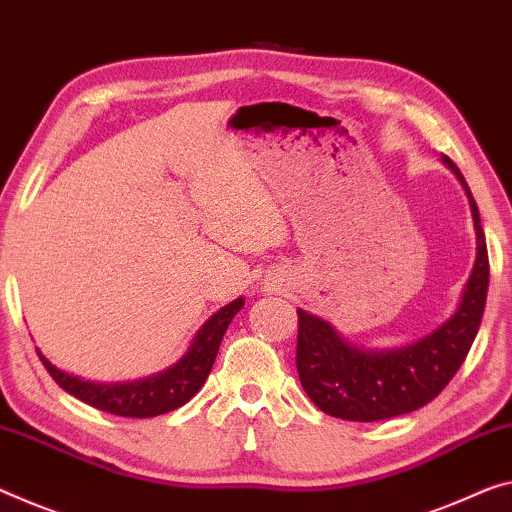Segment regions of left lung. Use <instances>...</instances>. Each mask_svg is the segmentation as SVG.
Segmentation results:
<instances>
[{
  "instance_id": "left-lung-1",
  "label": "left lung",
  "mask_w": 512,
  "mask_h": 512,
  "mask_svg": "<svg viewBox=\"0 0 512 512\" xmlns=\"http://www.w3.org/2000/svg\"><path fill=\"white\" fill-rule=\"evenodd\" d=\"M442 162L467 194L476 231V261L460 302L430 334L382 350L350 343L332 322L297 309V373L309 398L329 416L368 423L419 410L451 382L474 343L490 281L485 233L465 176L446 155Z\"/></svg>"
}]
</instances>
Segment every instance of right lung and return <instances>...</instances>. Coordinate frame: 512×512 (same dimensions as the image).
Here are the masks:
<instances>
[{
  "instance_id": "right-lung-1",
  "label": "right lung",
  "mask_w": 512,
  "mask_h": 512,
  "mask_svg": "<svg viewBox=\"0 0 512 512\" xmlns=\"http://www.w3.org/2000/svg\"><path fill=\"white\" fill-rule=\"evenodd\" d=\"M242 306H245V297H238V300L222 306L196 329L190 348L176 364L132 382L84 380V377L61 371L50 359L43 357L41 350L36 352L52 380L70 396L80 398L82 403L116 416H128V419H151V416L178 410L199 393L208 380L212 364H215L224 332Z\"/></svg>"
}]
</instances>
